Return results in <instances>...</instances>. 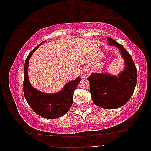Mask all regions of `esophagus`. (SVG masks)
<instances>
[{
    "mask_svg": "<svg viewBox=\"0 0 151 151\" xmlns=\"http://www.w3.org/2000/svg\"><path fill=\"white\" fill-rule=\"evenodd\" d=\"M89 72L88 70H84V72H82V74H81V77L83 78H86L89 76Z\"/></svg>",
    "mask_w": 151,
    "mask_h": 151,
    "instance_id": "obj_1",
    "label": "esophagus"
}]
</instances>
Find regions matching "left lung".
I'll return each mask as SVG.
<instances>
[{
  "instance_id": "8db88e82",
  "label": "left lung",
  "mask_w": 151,
  "mask_h": 151,
  "mask_svg": "<svg viewBox=\"0 0 151 151\" xmlns=\"http://www.w3.org/2000/svg\"><path fill=\"white\" fill-rule=\"evenodd\" d=\"M107 40L109 44L120 50L125 59V70L119 77L93 73L87 79L93 103L104 109H116L125 104L132 96L137 82V70L131 55L124 46L109 37Z\"/></svg>"
}]
</instances>
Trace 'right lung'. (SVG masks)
Returning a JSON list of instances; mask_svg holds the SVG:
<instances>
[{"label": "right lung", "mask_w": 151, "mask_h": 151, "mask_svg": "<svg viewBox=\"0 0 151 151\" xmlns=\"http://www.w3.org/2000/svg\"><path fill=\"white\" fill-rule=\"evenodd\" d=\"M42 42L32 50L25 60L23 80L24 95L27 104L37 115L46 119H57L65 115L70 109L73 103L74 91L81 78L79 77L75 80L70 81L61 91L53 94L40 92L32 87L27 79L28 62L32 53Z\"/></svg>", "instance_id": "1"}]
</instances>
